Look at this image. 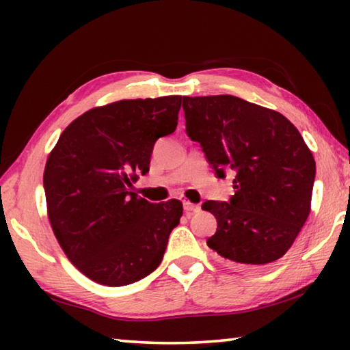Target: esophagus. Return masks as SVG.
I'll use <instances>...</instances> for the list:
<instances>
[{
	"label": "esophagus",
	"mask_w": 350,
	"mask_h": 350,
	"mask_svg": "<svg viewBox=\"0 0 350 350\" xmlns=\"http://www.w3.org/2000/svg\"><path fill=\"white\" fill-rule=\"evenodd\" d=\"M183 210H185V213H196V211L200 210V206L185 200V202H183Z\"/></svg>",
	"instance_id": "34e87169"
}]
</instances>
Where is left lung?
<instances>
[{
  "instance_id": "1",
  "label": "left lung",
  "mask_w": 350,
  "mask_h": 350,
  "mask_svg": "<svg viewBox=\"0 0 350 350\" xmlns=\"http://www.w3.org/2000/svg\"><path fill=\"white\" fill-rule=\"evenodd\" d=\"M182 108L219 179L236 174L228 202L202 204L217 221L206 245L239 269L275 262L310 213L317 168L304 139L280 112L234 96L183 97Z\"/></svg>"
}]
</instances>
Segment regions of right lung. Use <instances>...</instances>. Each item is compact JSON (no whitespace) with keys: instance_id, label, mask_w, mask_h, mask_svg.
Returning <instances> with one entry per match:
<instances>
[{"instance_id":"add662e5","label":"right lung","mask_w":350,"mask_h":350,"mask_svg":"<svg viewBox=\"0 0 350 350\" xmlns=\"http://www.w3.org/2000/svg\"><path fill=\"white\" fill-rule=\"evenodd\" d=\"M180 96L120 100L77 117L46 162L47 216L64 254L109 287L142 280L162 262L182 202L133 193L157 139L176 131Z\"/></svg>"}]
</instances>
